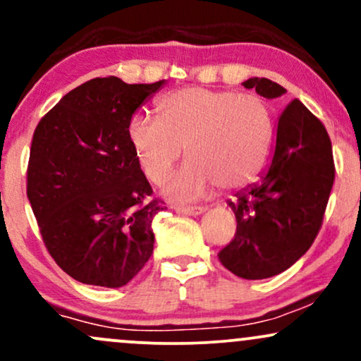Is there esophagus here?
<instances>
[{"label":"esophagus","mask_w":361,"mask_h":361,"mask_svg":"<svg viewBox=\"0 0 361 361\" xmlns=\"http://www.w3.org/2000/svg\"><path fill=\"white\" fill-rule=\"evenodd\" d=\"M175 210H176V212L185 214V215H200L202 212H205V207H202V205H195V207L178 205V207H175Z\"/></svg>","instance_id":"34e87169"}]
</instances>
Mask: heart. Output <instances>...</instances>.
<instances>
[{
	"instance_id": "1",
	"label": "heart",
	"mask_w": 361,
	"mask_h": 361,
	"mask_svg": "<svg viewBox=\"0 0 361 361\" xmlns=\"http://www.w3.org/2000/svg\"><path fill=\"white\" fill-rule=\"evenodd\" d=\"M159 117L137 111L127 137L140 169L152 183L166 180L181 154L190 157L166 185L176 200H195L210 186L243 188L259 175L270 156L275 120L256 94L188 86L157 102Z\"/></svg>"
}]
</instances>
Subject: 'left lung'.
Returning a JSON list of instances; mask_svg holds the SVG:
<instances>
[{"mask_svg":"<svg viewBox=\"0 0 361 361\" xmlns=\"http://www.w3.org/2000/svg\"><path fill=\"white\" fill-rule=\"evenodd\" d=\"M243 85L264 98L287 91L267 78H251ZM334 171L326 127L299 100H292L279 118L267 171L229 200L238 227L233 241L219 251L224 267L246 280L270 279L292 267L321 231Z\"/></svg>","mask_w":361,"mask_h":361,"instance_id":"obj_1","label":"left lung"}]
</instances>
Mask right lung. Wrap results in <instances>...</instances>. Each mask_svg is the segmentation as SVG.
<instances>
[{
	"instance_id": "right-lung-1",
	"label": "right lung",
	"mask_w": 361,
	"mask_h": 361,
	"mask_svg": "<svg viewBox=\"0 0 361 361\" xmlns=\"http://www.w3.org/2000/svg\"><path fill=\"white\" fill-rule=\"evenodd\" d=\"M94 78L40 118L27 197L54 261L86 285L117 288L154 250L152 219L164 209L127 137L128 118L161 88Z\"/></svg>"
}]
</instances>
